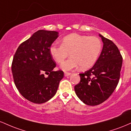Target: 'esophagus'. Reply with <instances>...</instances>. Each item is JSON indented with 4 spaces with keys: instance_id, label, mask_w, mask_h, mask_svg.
<instances>
[{
    "instance_id": "esophagus-1",
    "label": "esophagus",
    "mask_w": 131,
    "mask_h": 131,
    "mask_svg": "<svg viewBox=\"0 0 131 131\" xmlns=\"http://www.w3.org/2000/svg\"><path fill=\"white\" fill-rule=\"evenodd\" d=\"M70 74H71L70 73H68V72H65V73H64V76H66V77L70 76Z\"/></svg>"
}]
</instances>
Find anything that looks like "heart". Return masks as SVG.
Segmentation results:
<instances>
[{
    "label": "heart",
    "instance_id": "1",
    "mask_svg": "<svg viewBox=\"0 0 131 131\" xmlns=\"http://www.w3.org/2000/svg\"><path fill=\"white\" fill-rule=\"evenodd\" d=\"M102 42L95 36L73 33L64 37L61 46L53 43L50 47L53 59L61 63L70 53V59L61 64L63 71H70L80 66L82 70L90 68L95 63L102 50Z\"/></svg>",
    "mask_w": 131,
    "mask_h": 131
}]
</instances>
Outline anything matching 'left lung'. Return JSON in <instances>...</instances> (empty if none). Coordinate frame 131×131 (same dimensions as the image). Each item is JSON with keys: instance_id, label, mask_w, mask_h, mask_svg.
Wrapping results in <instances>:
<instances>
[{"instance_id": "obj_1", "label": "left lung", "mask_w": 131, "mask_h": 131, "mask_svg": "<svg viewBox=\"0 0 131 131\" xmlns=\"http://www.w3.org/2000/svg\"><path fill=\"white\" fill-rule=\"evenodd\" d=\"M103 49L90 70L79 74L80 82L74 86L76 95L85 104L95 106L109 98L118 85L123 58L117 46L101 34Z\"/></svg>"}]
</instances>
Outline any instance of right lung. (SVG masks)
Here are the masks:
<instances>
[{"label":"right lung","mask_w":131,"mask_h":131,"mask_svg":"<svg viewBox=\"0 0 131 131\" xmlns=\"http://www.w3.org/2000/svg\"><path fill=\"white\" fill-rule=\"evenodd\" d=\"M58 37L57 31L39 30L21 43L13 58L15 84L21 95L32 103L40 104L50 100L63 78L62 71H53L56 64L49 50Z\"/></svg>","instance_id":"right-lung-1"}]
</instances>
